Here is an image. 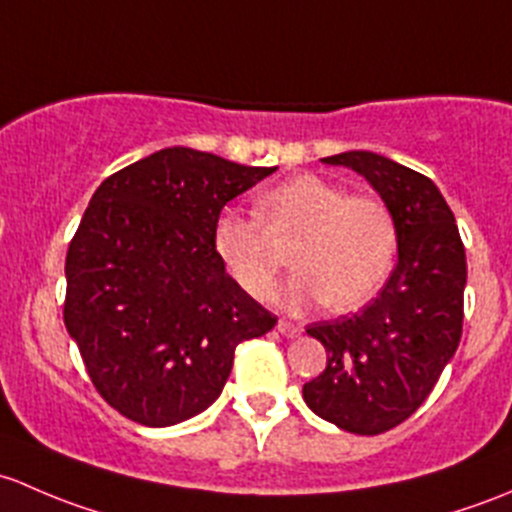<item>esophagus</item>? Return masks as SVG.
I'll list each match as a JSON object with an SVG mask.
<instances>
[{
	"label": "esophagus",
	"mask_w": 512,
	"mask_h": 512,
	"mask_svg": "<svg viewBox=\"0 0 512 512\" xmlns=\"http://www.w3.org/2000/svg\"><path fill=\"white\" fill-rule=\"evenodd\" d=\"M276 328H278V333L286 335V337H298V335H300V328H298V325L288 323V320H278Z\"/></svg>",
	"instance_id": "obj_1"
}]
</instances>
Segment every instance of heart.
<instances>
[{
	"label": "heart",
	"instance_id": "1",
	"mask_svg": "<svg viewBox=\"0 0 512 512\" xmlns=\"http://www.w3.org/2000/svg\"><path fill=\"white\" fill-rule=\"evenodd\" d=\"M257 224L236 209H221L212 249L231 281L251 298L271 293L281 258L271 239L298 236L291 261L298 271L278 288L291 310L328 303L333 310L365 305L389 278L397 258V221L382 199L350 197L345 187L318 175L278 184L258 202Z\"/></svg>",
	"mask_w": 512,
	"mask_h": 512
}]
</instances>
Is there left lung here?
<instances>
[{
    "mask_svg": "<svg viewBox=\"0 0 512 512\" xmlns=\"http://www.w3.org/2000/svg\"><path fill=\"white\" fill-rule=\"evenodd\" d=\"M372 184L397 221V268L355 315L308 325L328 367L303 384L320 419L374 436L424 404L449 365L463 328L466 251L456 219L429 177L367 150L325 157Z\"/></svg>",
    "mask_w": 512,
    "mask_h": 512,
    "instance_id": "obj_1",
    "label": "left lung"
}]
</instances>
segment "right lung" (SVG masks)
<instances>
[{
  "label": "right lung",
  "instance_id": "right-lung-1",
  "mask_svg": "<svg viewBox=\"0 0 512 512\" xmlns=\"http://www.w3.org/2000/svg\"><path fill=\"white\" fill-rule=\"evenodd\" d=\"M276 167L165 147L91 197L66 254L63 323L100 397L142 426H172L214 404L239 342L276 315L231 281L214 219Z\"/></svg>",
  "mask_w": 512,
  "mask_h": 512
}]
</instances>
